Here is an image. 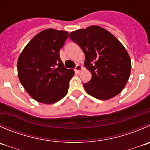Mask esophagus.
<instances>
[{"mask_svg": "<svg viewBox=\"0 0 150 150\" xmlns=\"http://www.w3.org/2000/svg\"><path fill=\"white\" fill-rule=\"evenodd\" d=\"M82 69H83L82 67H81V65L78 64V65H76V67H75V71L76 72H80Z\"/></svg>", "mask_w": 150, "mask_h": 150, "instance_id": "1", "label": "esophagus"}]
</instances>
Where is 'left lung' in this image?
<instances>
[{"label":"left lung","instance_id":"8db88e82","mask_svg":"<svg viewBox=\"0 0 150 150\" xmlns=\"http://www.w3.org/2000/svg\"><path fill=\"white\" fill-rule=\"evenodd\" d=\"M69 37L85 53L84 67L91 73V79L83 84L86 91L102 100L120 94L131 70V60L123 45L98 25L71 32Z\"/></svg>","mask_w":150,"mask_h":150}]
</instances>
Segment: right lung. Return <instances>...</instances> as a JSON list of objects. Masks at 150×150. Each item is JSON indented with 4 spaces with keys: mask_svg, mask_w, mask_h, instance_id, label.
Returning <instances> with one entry per match:
<instances>
[{
    "mask_svg": "<svg viewBox=\"0 0 150 150\" xmlns=\"http://www.w3.org/2000/svg\"><path fill=\"white\" fill-rule=\"evenodd\" d=\"M68 36L65 30L45 29L28 43L19 56V80L36 101L53 104L67 94L75 72L64 67L59 51Z\"/></svg>",
    "mask_w": 150,
    "mask_h": 150,
    "instance_id": "obj_1",
    "label": "right lung"
}]
</instances>
